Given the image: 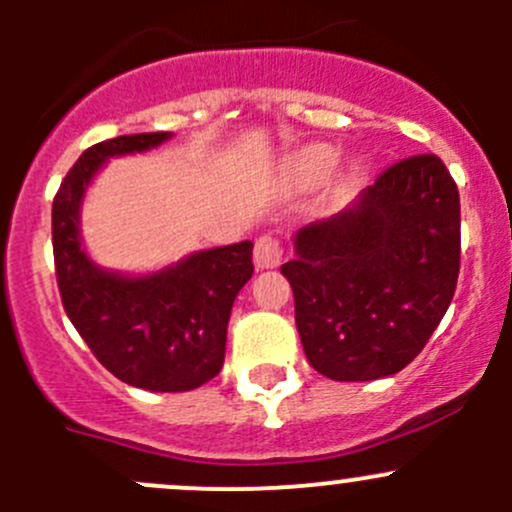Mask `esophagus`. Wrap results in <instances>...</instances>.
I'll return each mask as SVG.
<instances>
[{
	"mask_svg": "<svg viewBox=\"0 0 512 512\" xmlns=\"http://www.w3.org/2000/svg\"><path fill=\"white\" fill-rule=\"evenodd\" d=\"M282 262V245L272 235H262L255 242V265L257 270H272Z\"/></svg>",
	"mask_w": 512,
	"mask_h": 512,
	"instance_id": "obj_1",
	"label": "esophagus"
}]
</instances>
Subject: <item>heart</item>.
I'll list each match as a JSON object with an SVG mask.
<instances>
[{
  "label": "heart",
  "mask_w": 512,
  "mask_h": 512,
  "mask_svg": "<svg viewBox=\"0 0 512 512\" xmlns=\"http://www.w3.org/2000/svg\"><path fill=\"white\" fill-rule=\"evenodd\" d=\"M337 156V148L327 146V143H314V146L299 148L297 153H292L287 158V170L299 185L322 183L337 165Z\"/></svg>",
  "instance_id": "obj_1"
}]
</instances>
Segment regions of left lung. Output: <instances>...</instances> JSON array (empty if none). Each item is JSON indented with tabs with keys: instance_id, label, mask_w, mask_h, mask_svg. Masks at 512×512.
Returning a JSON list of instances; mask_svg holds the SVG:
<instances>
[{
	"instance_id": "obj_1",
	"label": "left lung",
	"mask_w": 512,
	"mask_h": 512,
	"mask_svg": "<svg viewBox=\"0 0 512 512\" xmlns=\"http://www.w3.org/2000/svg\"><path fill=\"white\" fill-rule=\"evenodd\" d=\"M461 267V200L441 158L394 163L332 218L294 232L282 265L309 364L334 381L396 374L421 354Z\"/></svg>"
}]
</instances>
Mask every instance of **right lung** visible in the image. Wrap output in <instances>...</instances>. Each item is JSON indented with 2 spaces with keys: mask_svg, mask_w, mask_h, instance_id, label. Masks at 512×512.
Listing matches in <instances>:
<instances>
[{
  "mask_svg": "<svg viewBox=\"0 0 512 512\" xmlns=\"http://www.w3.org/2000/svg\"><path fill=\"white\" fill-rule=\"evenodd\" d=\"M170 138L136 133L89 148L51 208L56 280L71 324L113 376L146 391H190L220 374L232 302L255 272L250 240L190 252L146 275L106 270L89 257L81 205L98 170Z\"/></svg>",
  "mask_w": 512,
  "mask_h": 512,
  "instance_id": "obj_1",
  "label": "right lung"
}]
</instances>
